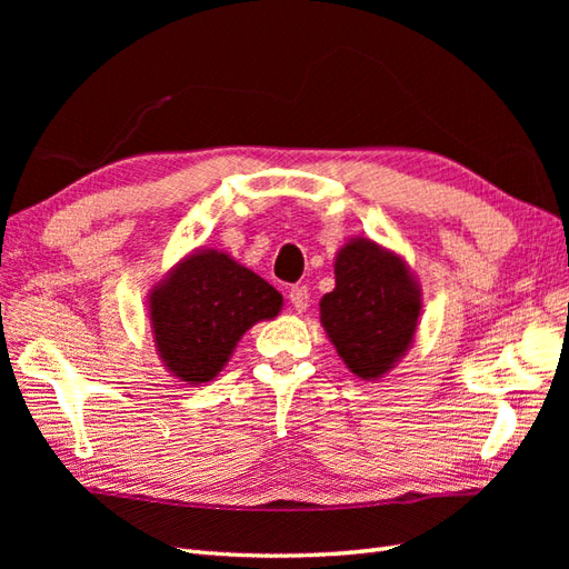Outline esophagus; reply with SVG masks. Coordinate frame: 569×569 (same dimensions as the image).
Wrapping results in <instances>:
<instances>
[{"instance_id": "obj_1", "label": "esophagus", "mask_w": 569, "mask_h": 569, "mask_svg": "<svg viewBox=\"0 0 569 569\" xmlns=\"http://www.w3.org/2000/svg\"><path fill=\"white\" fill-rule=\"evenodd\" d=\"M288 298H291V306L298 312H306L308 303H310V293H308V286H293L291 291H288Z\"/></svg>"}]
</instances>
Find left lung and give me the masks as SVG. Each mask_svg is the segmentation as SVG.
Returning a JSON list of instances; mask_svg holds the SVG:
<instances>
[{
	"label": "left lung",
	"instance_id": "1",
	"mask_svg": "<svg viewBox=\"0 0 569 569\" xmlns=\"http://www.w3.org/2000/svg\"><path fill=\"white\" fill-rule=\"evenodd\" d=\"M422 293L408 263L357 237L337 251L335 288L320 300V322L347 369L377 381L413 345Z\"/></svg>",
	"mask_w": 569,
	"mask_h": 569
}]
</instances>
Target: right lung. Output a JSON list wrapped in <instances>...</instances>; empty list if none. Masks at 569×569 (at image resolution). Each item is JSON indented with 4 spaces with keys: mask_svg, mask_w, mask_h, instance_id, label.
<instances>
[{
    "mask_svg": "<svg viewBox=\"0 0 569 569\" xmlns=\"http://www.w3.org/2000/svg\"><path fill=\"white\" fill-rule=\"evenodd\" d=\"M283 296L247 266L217 249L180 259L149 293L156 355L176 379L208 383L251 325L273 320Z\"/></svg>",
    "mask_w": 569,
    "mask_h": 569,
    "instance_id": "obj_1",
    "label": "right lung"
}]
</instances>
